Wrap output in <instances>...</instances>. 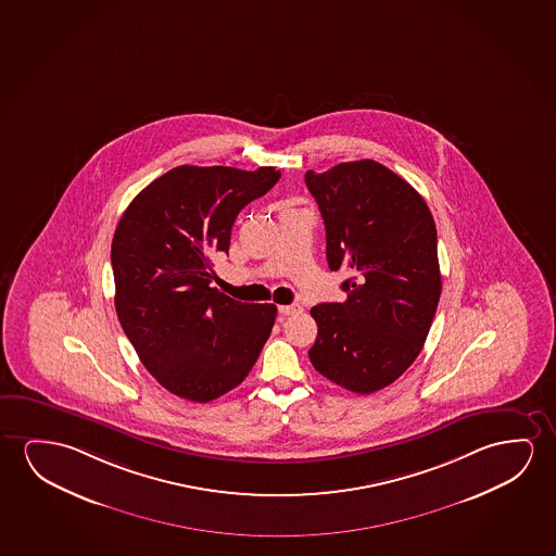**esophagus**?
<instances>
[{
	"label": "esophagus",
	"instance_id": "esophagus-1",
	"mask_svg": "<svg viewBox=\"0 0 556 556\" xmlns=\"http://www.w3.org/2000/svg\"><path fill=\"white\" fill-rule=\"evenodd\" d=\"M279 314L299 315L302 314V306H300V304H290V306H279Z\"/></svg>",
	"mask_w": 556,
	"mask_h": 556
}]
</instances>
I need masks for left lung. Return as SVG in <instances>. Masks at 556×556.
Masks as SVG:
<instances>
[{"label":"left lung","instance_id":"obj_1","mask_svg":"<svg viewBox=\"0 0 556 556\" xmlns=\"http://www.w3.org/2000/svg\"><path fill=\"white\" fill-rule=\"evenodd\" d=\"M306 186L321 210L327 262L352 269L344 302L312 307L309 362L325 379L372 394L400 379L425 346L442 292L434 217L413 187L379 162H342Z\"/></svg>","mask_w":556,"mask_h":556}]
</instances>
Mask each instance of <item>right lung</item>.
Listing matches in <instances>:
<instances>
[{"label":"right lung","instance_id":"obj_1","mask_svg":"<svg viewBox=\"0 0 556 556\" xmlns=\"http://www.w3.org/2000/svg\"><path fill=\"white\" fill-rule=\"evenodd\" d=\"M281 172L177 166L137 194L114 231V306L131 346L172 394L206 403L247 379L274 329V304L212 289V257L235 219Z\"/></svg>","mask_w":556,"mask_h":556}]
</instances>
